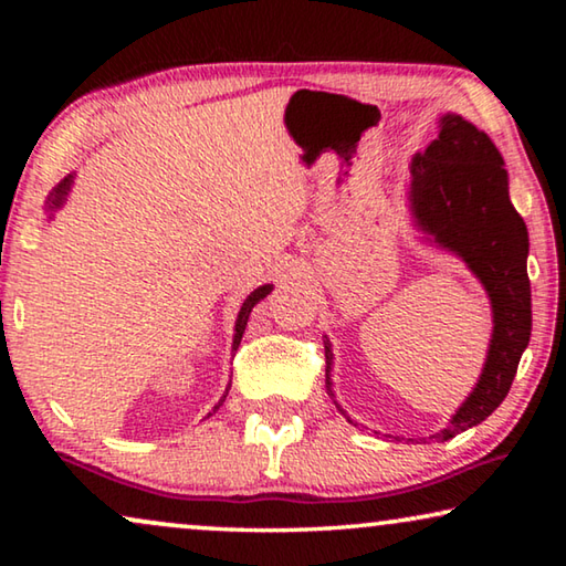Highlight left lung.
Instances as JSON below:
<instances>
[{"mask_svg": "<svg viewBox=\"0 0 566 566\" xmlns=\"http://www.w3.org/2000/svg\"><path fill=\"white\" fill-rule=\"evenodd\" d=\"M407 202L421 239L467 264L492 304V339L486 359L462 407L429 439H447L476 427L502 405L532 337V290L526 276L530 234L510 199V175L494 142L462 114L439 117V134L421 155L411 157ZM327 357V395L334 399L332 342ZM347 421H352L347 417Z\"/></svg>", "mask_w": 566, "mask_h": 566, "instance_id": "left-lung-1", "label": "left lung"}]
</instances>
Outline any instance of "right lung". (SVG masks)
I'll return each instance as SVG.
<instances>
[{
  "instance_id": "1",
  "label": "right lung",
  "mask_w": 566,
  "mask_h": 566,
  "mask_svg": "<svg viewBox=\"0 0 566 566\" xmlns=\"http://www.w3.org/2000/svg\"><path fill=\"white\" fill-rule=\"evenodd\" d=\"M72 185H74V175H66L60 185H56L52 191H50V197H46V202H44V209L46 212H50V219H54V212L56 209H62L64 205H66V197H70V191H72ZM274 290V284H262V286H256V290L247 296V300L242 302V306H239V314H237V322H234V339H232V352H237L239 349V342H242V334H244V329H247V319H249V314H252V310L256 304H260L266 294H270ZM227 395H229V387H227V391L222 395V399H219V405L214 407V411L222 407V401L227 399Z\"/></svg>"
}]
</instances>
